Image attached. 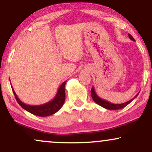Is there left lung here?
<instances>
[{
	"instance_id": "obj_1",
	"label": "left lung",
	"mask_w": 152,
	"mask_h": 152,
	"mask_svg": "<svg viewBox=\"0 0 152 152\" xmlns=\"http://www.w3.org/2000/svg\"><path fill=\"white\" fill-rule=\"evenodd\" d=\"M129 38L132 40V41H135L134 38L132 37L130 34H129ZM91 97L92 99H93V100L97 104H99V106H102V107L105 108L106 109H110V110H117V109H123L124 107H125V106H126L129 104H130V103L137 96L138 94H139V93H138L133 99H131V100L129 101V102L123 103V104H112V103L108 102V101H106L104 100V99L100 98V97L97 95L96 93L95 89H94V87H92L91 91Z\"/></svg>"
}]
</instances>
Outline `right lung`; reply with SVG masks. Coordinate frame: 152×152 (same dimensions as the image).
I'll return each mask as SVG.
<instances>
[{"label":"right lung","mask_w":152,"mask_h":152,"mask_svg":"<svg viewBox=\"0 0 152 152\" xmlns=\"http://www.w3.org/2000/svg\"><path fill=\"white\" fill-rule=\"evenodd\" d=\"M66 81L59 86L58 91L56 94L55 97L52 99L51 101L46 103L44 104L41 105H28V104H24L22 102L20 99H18V96L16 95L15 92L13 90V87L11 86L12 90H13V94H14L15 99H16L17 102L23 109H24L26 111H28L31 114L36 115L38 116H48L50 115H52L55 113H56L62 107L63 104L65 102V84Z\"/></svg>","instance_id":"right-lung-1"}]
</instances>
